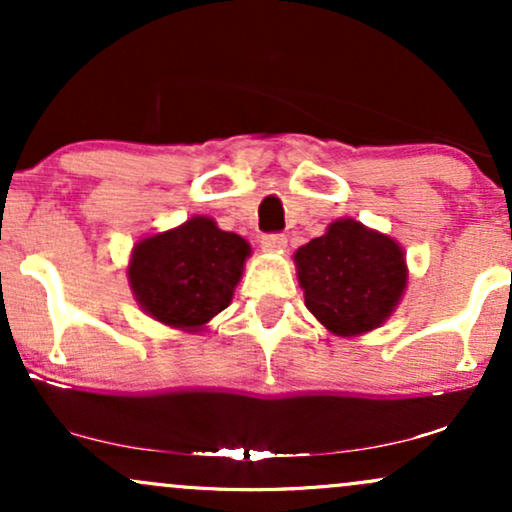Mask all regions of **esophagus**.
I'll list each match as a JSON object with an SVG mask.
<instances>
[{
    "instance_id": "34e87169",
    "label": "esophagus",
    "mask_w": 512,
    "mask_h": 512,
    "mask_svg": "<svg viewBox=\"0 0 512 512\" xmlns=\"http://www.w3.org/2000/svg\"><path fill=\"white\" fill-rule=\"evenodd\" d=\"M262 248L267 252H284L286 250V238L281 233H269L262 238Z\"/></svg>"
}]
</instances>
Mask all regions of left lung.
<instances>
[{"label":"left lung","mask_w":512,"mask_h":512,"mask_svg":"<svg viewBox=\"0 0 512 512\" xmlns=\"http://www.w3.org/2000/svg\"><path fill=\"white\" fill-rule=\"evenodd\" d=\"M293 262L305 308L337 337L378 330L407 291L402 245L356 219L332 221L325 236L296 250Z\"/></svg>","instance_id":"obj_1"}]
</instances>
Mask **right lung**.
<instances>
[{"label":"right lung","instance_id":"1","mask_svg":"<svg viewBox=\"0 0 512 512\" xmlns=\"http://www.w3.org/2000/svg\"><path fill=\"white\" fill-rule=\"evenodd\" d=\"M250 252L243 236L221 231L209 216H192L134 243L129 289L139 308L161 325L202 332L233 301Z\"/></svg>","mask_w":512,"mask_h":512}]
</instances>
